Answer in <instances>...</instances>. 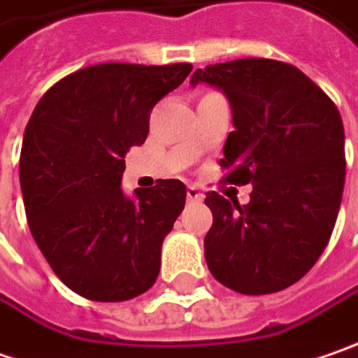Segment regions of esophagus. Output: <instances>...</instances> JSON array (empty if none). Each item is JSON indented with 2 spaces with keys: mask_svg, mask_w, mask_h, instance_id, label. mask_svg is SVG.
<instances>
[{
  "mask_svg": "<svg viewBox=\"0 0 358 358\" xmlns=\"http://www.w3.org/2000/svg\"><path fill=\"white\" fill-rule=\"evenodd\" d=\"M186 196H188V200H190V202H200V200L204 198V194L200 192V188H198V186H188Z\"/></svg>",
  "mask_w": 358,
  "mask_h": 358,
  "instance_id": "esophagus-1",
  "label": "esophagus"
}]
</instances>
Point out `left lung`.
Instances as JSON below:
<instances>
[{
  "label": "left lung",
  "instance_id": "8db88e82",
  "mask_svg": "<svg viewBox=\"0 0 358 358\" xmlns=\"http://www.w3.org/2000/svg\"><path fill=\"white\" fill-rule=\"evenodd\" d=\"M192 86L226 94L224 182L252 184L250 202L206 194L212 276L242 294L285 290L315 266L333 234L345 188V128L333 100L285 62L246 57L196 70Z\"/></svg>",
  "mask_w": 358,
  "mask_h": 358
}]
</instances>
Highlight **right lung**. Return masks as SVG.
<instances>
[{
  "label": "right lung",
  "instance_id": "right-lung-1",
  "mask_svg": "<svg viewBox=\"0 0 358 358\" xmlns=\"http://www.w3.org/2000/svg\"><path fill=\"white\" fill-rule=\"evenodd\" d=\"M190 71V64L87 66L50 87L25 126L27 224L57 278L84 299L130 301L158 278L186 186L158 180L128 198L124 156L146 142L152 108Z\"/></svg>",
  "mask_w": 358,
  "mask_h": 358
}]
</instances>
